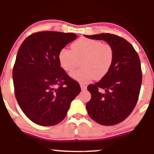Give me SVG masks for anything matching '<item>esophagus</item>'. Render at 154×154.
<instances>
[{"instance_id": "34e87169", "label": "esophagus", "mask_w": 154, "mask_h": 154, "mask_svg": "<svg viewBox=\"0 0 154 154\" xmlns=\"http://www.w3.org/2000/svg\"><path fill=\"white\" fill-rule=\"evenodd\" d=\"M80 85H81V88L82 90H85L86 89H87V86L83 85V84H81Z\"/></svg>"}]
</instances>
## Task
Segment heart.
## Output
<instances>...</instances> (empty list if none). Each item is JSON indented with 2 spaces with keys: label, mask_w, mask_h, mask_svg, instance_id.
Wrapping results in <instances>:
<instances>
[{
  "label": "heart",
  "mask_w": 154,
  "mask_h": 154,
  "mask_svg": "<svg viewBox=\"0 0 154 154\" xmlns=\"http://www.w3.org/2000/svg\"><path fill=\"white\" fill-rule=\"evenodd\" d=\"M114 51L109 44L100 41L81 38L71 44V50L66 48L60 50L58 60L62 68L70 73L77 65V60L83 59L82 69L71 73V77L80 83H88L94 79H101L111 68Z\"/></svg>",
  "instance_id": "1"
}]
</instances>
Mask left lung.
<instances>
[{
    "mask_svg": "<svg viewBox=\"0 0 154 154\" xmlns=\"http://www.w3.org/2000/svg\"><path fill=\"white\" fill-rule=\"evenodd\" d=\"M85 37L104 40L114 51L108 73L88 86L91 94L86 104L88 115L101 125H116L129 116L137 102L142 80L140 57L133 46L119 35L100 33Z\"/></svg>",
    "mask_w": 154,
    "mask_h": 154,
    "instance_id": "left-lung-1",
    "label": "left lung"
}]
</instances>
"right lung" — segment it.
I'll return each instance as SVG.
<instances>
[{
  "label": "right lung",
  "mask_w": 154,
  "mask_h": 154,
  "mask_svg": "<svg viewBox=\"0 0 154 154\" xmlns=\"http://www.w3.org/2000/svg\"><path fill=\"white\" fill-rule=\"evenodd\" d=\"M76 37L71 33L41 31L29 35L19 48L12 70L14 94L34 123H60L81 92L79 84L67 75L58 60L60 50Z\"/></svg>",
  "instance_id": "1"
}]
</instances>
